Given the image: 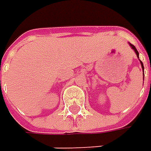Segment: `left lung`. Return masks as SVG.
I'll return each instance as SVG.
<instances>
[{
  "mask_svg": "<svg viewBox=\"0 0 151 151\" xmlns=\"http://www.w3.org/2000/svg\"><path fill=\"white\" fill-rule=\"evenodd\" d=\"M130 44V46L132 47V49H133L134 51H135V53H136V55H137V57L139 58V52H138V50H136V48L134 47V45H133V44H131V43H129ZM140 62H141V65H142V70H143V72H144V67H143V64H142V62L140 60Z\"/></svg>",
  "mask_w": 151,
  "mask_h": 151,
  "instance_id": "obj_1",
  "label": "left lung"
}]
</instances>
